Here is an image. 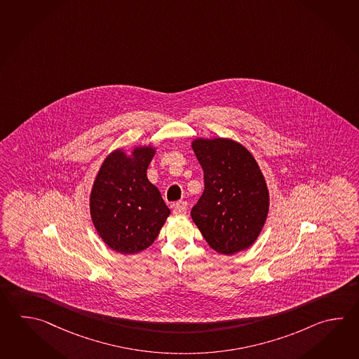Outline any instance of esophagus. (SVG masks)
<instances>
[{
	"label": "esophagus",
	"mask_w": 359,
	"mask_h": 359,
	"mask_svg": "<svg viewBox=\"0 0 359 359\" xmlns=\"http://www.w3.org/2000/svg\"><path fill=\"white\" fill-rule=\"evenodd\" d=\"M187 211H188L187 202H177V203L174 205V213H175V215H185Z\"/></svg>",
	"instance_id": "1"
}]
</instances>
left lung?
<instances>
[{"instance_id": "1", "label": "left lung", "mask_w": 359, "mask_h": 359, "mask_svg": "<svg viewBox=\"0 0 359 359\" xmlns=\"http://www.w3.org/2000/svg\"><path fill=\"white\" fill-rule=\"evenodd\" d=\"M191 148L205 174V191L191 212L194 224L219 255L250 248L270 210V193L256 158L230 138H196Z\"/></svg>"}]
</instances>
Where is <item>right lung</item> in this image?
Returning a JSON list of instances; mask_svg holds the SVG:
<instances>
[{"label":"right lung","mask_w":359,"mask_h":359,"mask_svg":"<svg viewBox=\"0 0 359 359\" xmlns=\"http://www.w3.org/2000/svg\"><path fill=\"white\" fill-rule=\"evenodd\" d=\"M157 148H116L106 156L89 196V212L106 245L135 255L154 244L170 216L161 193L147 177Z\"/></svg>","instance_id":"1"}]
</instances>
